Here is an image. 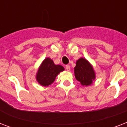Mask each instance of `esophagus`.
<instances>
[{"label": "esophagus", "mask_w": 127, "mask_h": 127, "mask_svg": "<svg viewBox=\"0 0 127 127\" xmlns=\"http://www.w3.org/2000/svg\"><path fill=\"white\" fill-rule=\"evenodd\" d=\"M66 70H67V71H69L70 69V65H66L65 67Z\"/></svg>", "instance_id": "34e87169"}]
</instances>
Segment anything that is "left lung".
Segmentation results:
<instances>
[{"label":"left lung","mask_w":127,"mask_h":127,"mask_svg":"<svg viewBox=\"0 0 127 127\" xmlns=\"http://www.w3.org/2000/svg\"><path fill=\"white\" fill-rule=\"evenodd\" d=\"M74 75L82 86H90L95 78V73L90 63L84 58H80L76 63Z\"/></svg>","instance_id":"8db88e82"}]
</instances>
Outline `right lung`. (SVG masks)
Segmentation results:
<instances>
[{
	"instance_id": "add662e5",
	"label": "right lung",
	"mask_w": 127,
	"mask_h": 127,
	"mask_svg": "<svg viewBox=\"0 0 127 127\" xmlns=\"http://www.w3.org/2000/svg\"><path fill=\"white\" fill-rule=\"evenodd\" d=\"M63 66L55 64L50 58H46L38 68L36 74V80L43 86H49L53 83L56 76L62 71H64Z\"/></svg>"
}]
</instances>
